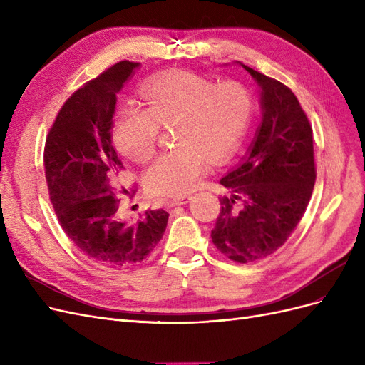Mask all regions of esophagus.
<instances>
[{"label": "esophagus", "instance_id": "1", "mask_svg": "<svg viewBox=\"0 0 365 365\" xmlns=\"http://www.w3.org/2000/svg\"><path fill=\"white\" fill-rule=\"evenodd\" d=\"M191 197L190 195H182V197H173V198H165L163 203H165L167 207H173V206H180V205H186L190 202Z\"/></svg>", "mask_w": 365, "mask_h": 365}]
</instances>
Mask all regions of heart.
<instances>
[{"label": "heart", "mask_w": 365, "mask_h": 365, "mask_svg": "<svg viewBox=\"0 0 365 365\" xmlns=\"http://www.w3.org/2000/svg\"><path fill=\"white\" fill-rule=\"evenodd\" d=\"M145 109L125 108L113 124V145L120 155L147 163L156 155L160 127L173 128L174 150L162 155L145 175L158 195L191 192L210 162H226L250 124L253 103L237 81L212 80L175 71L150 80L140 91Z\"/></svg>", "instance_id": "b5f03b06"}]
</instances>
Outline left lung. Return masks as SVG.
<instances>
[{
  "label": "left lung",
  "mask_w": 365,
  "mask_h": 365,
  "mask_svg": "<svg viewBox=\"0 0 365 365\" xmlns=\"http://www.w3.org/2000/svg\"><path fill=\"white\" fill-rule=\"evenodd\" d=\"M241 66L261 89L262 121L238 167L220 180L230 197L210 238L227 259L262 261L285 244L300 222L315 183L312 127L292 91L255 69ZM241 210L234 207L236 200Z\"/></svg>",
  "instance_id": "1"
}]
</instances>
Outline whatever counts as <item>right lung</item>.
<instances>
[{"mask_svg":"<svg viewBox=\"0 0 365 365\" xmlns=\"http://www.w3.org/2000/svg\"><path fill=\"white\" fill-rule=\"evenodd\" d=\"M138 66L123 61L77 89L58 110L43 150L58 222L80 252L109 268L144 262L162 240L170 215L148 209L140 220H127L121 205L136 190H116L124 171L110 133L116 93Z\"/></svg>","mask_w":365,"mask_h":365,"instance_id":"right-lung-1","label":"right lung"}]
</instances>
